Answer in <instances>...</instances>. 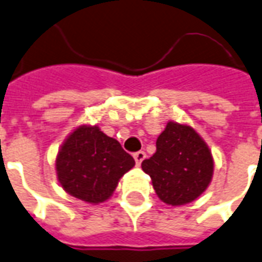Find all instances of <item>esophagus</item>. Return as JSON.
I'll return each instance as SVG.
<instances>
[{
	"mask_svg": "<svg viewBox=\"0 0 262 262\" xmlns=\"http://www.w3.org/2000/svg\"><path fill=\"white\" fill-rule=\"evenodd\" d=\"M146 159V153L145 151H137V153H134V160H135V164H137L138 167L141 165L142 161Z\"/></svg>",
	"mask_w": 262,
	"mask_h": 262,
	"instance_id": "34e87169",
	"label": "esophagus"
}]
</instances>
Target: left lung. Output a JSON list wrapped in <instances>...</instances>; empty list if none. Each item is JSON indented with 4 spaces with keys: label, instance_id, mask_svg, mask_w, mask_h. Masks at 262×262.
Masks as SVG:
<instances>
[{
    "label": "left lung",
    "instance_id": "left-lung-1",
    "mask_svg": "<svg viewBox=\"0 0 262 262\" xmlns=\"http://www.w3.org/2000/svg\"><path fill=\"white\" fill-rule=\"evenodd\" d=\"M156 153L142 161L156 194L172 206L196 200L213 175V157L190 125L169 121L156 142Z\"/></svg>",
    "mask_w": 262,
    "mask_h": 262
}]
</instances>
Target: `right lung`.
<instances>
[{"mask_svg": "<svg viewBox=\"0 0 262 262\" xmlns=\"http://www.w3.org/2000/svg\"><path fill=\"white\" fill-rule=\"evenodd\" d=\"M135 161L97 125H80L58 150L56 171L62 188L78 200L99 204L112 195Z\"/></svg>", "mask_w": 262, "mask_h": 262, "instance_id": "add662e5", "label": "right lung"}]
</instances>
